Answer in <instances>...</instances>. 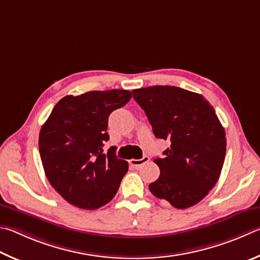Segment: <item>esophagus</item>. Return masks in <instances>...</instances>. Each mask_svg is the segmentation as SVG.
<instances>
[{
    "label": "esophagus",
    "instance_id": "esophagus-1",
    "mask_svg": "<svg viewBox=\"0 0 260 260\" xmlns=\"http://www.w3.org/2000/svg\"><path fill=\"white\" fill-rule=\"evenodd\" d=\"M149 161V157L148 156H144V157H142V158H139V160H135V158H131V160L129 161V163L133 167H135V168H137V167H140V166H143L144 163H146V162H148Z\"/></svg>",
    "mask_w": 260,
    "mask_h": 260
}]
</instances>
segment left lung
Here are the masks:
<instances>
[{"label":"left lung","instance_id":"8db88e82","mask_svg":"<svg viewBox=\"0 0 260 260\" xmlns=\"http://www.w3.org/2000/svg\"><path fill=\"white\" fill-rule=\"evenodd\" d=\"M156 138L170 140L154 158L160 177L149 184L154 197L186 209L199 203L219 179L226 154L225 130L202 94L171 85L133 91Z\"/></svg>","mask_w":260,"mask_h":260}]
</instances>
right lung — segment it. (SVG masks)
<instances>
[{"label":"right lung","instance_id":"obj_1","mask_svg":"<svg viewBox=\"0 0 260 260\" xmlns=\"http://www.w3.org/2000/svg\"><path fill=\"white\" fill-rule=\"evenodd\" d=\"M127 90L89 91L59 100L41 127L40 155L52 187L77 208L93 210L114 198L127 162L104 153L108 116L131 99Z\"/></svg>","mask_w":260,"mask_h":260}]
</instances>
